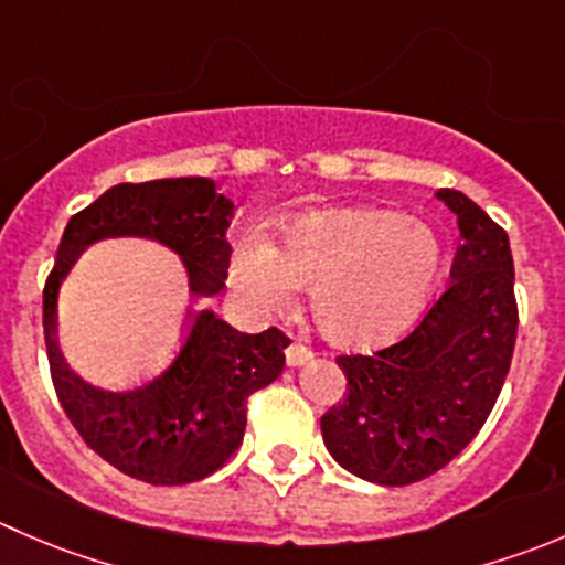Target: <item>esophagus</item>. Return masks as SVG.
I'll return each mask as SVG.
<instances>
[{"instance_id":"34e87169","label":"esophagus","mask_w":565,"mask_h":565,"mask_svg":"<svg viewBox=\"0 0 565 565\" xmlns=\"http://www.w3.org/2000/svg\"><path fill=\"white\" fill-rule=\"evenodd\" d=\"M311 359H315V353H311V350L306 348V344L292 342L287 348V364L289 366H300V364H306V361H311Z\"/></svg>"}]
</instances>
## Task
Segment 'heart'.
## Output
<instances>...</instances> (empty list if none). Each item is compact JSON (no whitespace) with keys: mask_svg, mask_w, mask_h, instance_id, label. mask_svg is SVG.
Returning <instances> with one entry per match:
<instances>
[{"mask_svg":"<svg viewBox=\"0 0 565 565\" xmlns=\"http://www.w3.org/2000/svg\"><path fill=\"white\" fill-rule=\"evenodd\" d=\"M441 265L428 223L388 210H328L295 221L278 250L245 245L234 276L265 309L287 303L295 287L311 289V315L331 342L372 348L419 317Z\"/></svg>","mask_w":565,"mask_h":565,"instance_id":"b5f03b06","label":"heart"}]
</instances>
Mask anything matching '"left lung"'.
<instances>
[{
  "mask_svg": "<svg viewBox=\"0 0 565 565\" xmlns=\"http://www.w3.org/2000/svg\"><path fill=\"white\" fill-rule=\"evenodd\" d=\"M436 199L461 232L450 284L399 342L372 355H339L348 394L320 419L333 461L377 486L430 478L478 436L516 344L505 228L458 190Z\"/></svg>",
  "mask_w": 565,
  "mask_h": 565,
  "instance_id": "8db88e82",
  "label": "left lung"
}]
</instances>
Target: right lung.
<instances>
[{"label": "right lung", "instance_id": "right-lung-1", "mask_svg": "<svg viewBox=\"0 0 565 565\" xmlns=\"http://www.w3.org/2000/svg\"><path fill=\"white\" fill-rule=\"evenodd\" d=\"M234 204L204 177L115 184L76 212L43 289V337L54 392L93 452L135 480L184 486L217 472L245 436L248 397L284 370L289 339L278 328L239 333L212 309L193 311L171 364L143 386L107 392L82 381L60 353L57 292L87 245L146 237L177 250L195 300L226 289Z\"/></svg>", "mask_w": 565, "mask_h": 565}]
</instances>
